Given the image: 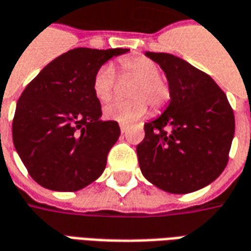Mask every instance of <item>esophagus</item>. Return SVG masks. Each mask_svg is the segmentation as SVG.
I'll return each instance as SVG.
<instances>
[{
    "label": "esophagus",
    "instance_id": "esophagus-1",
    "mask_svg": "<svg viewBox=\"0 0 251 251\" xmlns=\"http://www.w3.org/2000/svg\"><path fill=\"white\" fill-rule=\"evenodd\" d=\"M120 127H121V133H126V130H127V126L125 125H121Z\"/></svg>",
    "mask_w": 251,
    "mask_h": 251
}]
</instances>
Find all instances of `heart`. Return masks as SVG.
Here are the masks:
<instances>
[{
	"label": "heart",
	"mask_w": 251,
	"mask_h": 251,
	"mask_svg": "<svg viewBox=\"0 0 251 251\" xmlns=\"http://www.w3.org/2000/svg\"><path fill=\"white\" fill-rule=\"evenodd\" d=\"M124 75L136 78L137 81L131 88L129 101H114L104 108V117L118 121L121 124H130L143 118L148 113V104L152 110H162L171 98V91L162 78L160 68L147 57H130L120 61ZM115 89V73L111 65L100 66L94 76L92 91L100 103L111 100Z\"/></svg>",
	"instance_id": "obj_1"
}]
</instances>
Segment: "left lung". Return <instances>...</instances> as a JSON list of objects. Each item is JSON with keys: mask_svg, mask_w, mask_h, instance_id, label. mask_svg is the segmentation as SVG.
I'll return each mask as SVG.
<instances>
[{"mask_svg": "<svg viewBox=\"0 0 251 251\" xmlns=\"http://www.w3.org/2000/svg\"><path fill=\"white\" fill-rule=\"evenodd\" d=\"M147 57L166 73L171 101L157 120L144 125L145 137L137 145L141 173L164 192H196L216 179L228 163L234 111L206 73L167 52Z\"/></svg>", "mask_w": 251, "mask_h": 251, "instance_id": "1", "label": "left lung"}]
</instances>
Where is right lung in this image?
Instances as JSON below:
<instances>
[{"instance_id": "1", "label": "right lung", "mask_w": 251, "mask_h": 251, "mask_svg": "<svg viewBox=\"0 0 251 251\" xmlns=\"http://www.w3.org/2000/svg\"><path fill=\"white\" fill-rule=\"evenodd\" d=\"M127 51L73 49L25 87L16 106L12 136L28 174L40 186L76 192L104 171L121 129L115 121H100L92 81L106 61Z\"/></svg>"}]
</instances>
